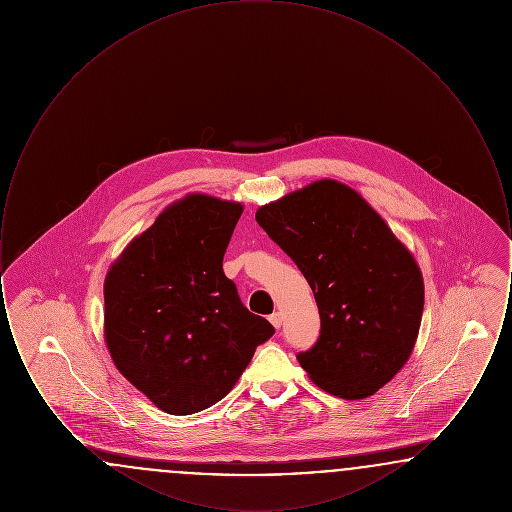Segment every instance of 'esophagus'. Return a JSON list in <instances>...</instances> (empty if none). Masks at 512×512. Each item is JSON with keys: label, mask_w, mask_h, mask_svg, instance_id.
<instances>
[{"label": "esophagus", "mask_w": 512, "mask_h": 512, "mask_svg": "<svg viewBox=\"0 0 512 512\" xmlns=\"http://www.w3.org/2000/svg\"><path fill=\"white\" fill-rule=\"evenodd\" d=\"M268 320L272 322L274 328H280V326H282V315H280V313H272V315L268 317Z\"/></svg>", "instance_id": "obj_1"}]
</instances>
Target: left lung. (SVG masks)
Returning <instances> with one entry per match:
<instances>
[{"mask_svg": "<svg viewBox=\"0 0 512 512\" xmlns=\"http://www.w3.org/2000/svg\"><path fill=\"white\" fill-rule=\"evenodd\" d=\"M257 224L315 293L320 336L297 353L318 388L365 399L407 363L424 309L413 255L365 199L336 180L263 205Z\"/></svg>", "mask_w": 512, "mask_h": 512, "instance_id": "1", "label": "left lung"}]
</instances>
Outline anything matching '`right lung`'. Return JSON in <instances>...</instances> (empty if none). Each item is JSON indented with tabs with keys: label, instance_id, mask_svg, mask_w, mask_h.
Wrapping results in <instances>:
<instances>
[{
	"label": "right lung",
	"instance_id": "add662e5",
	"mask_svg": "<svg viewBox=\"0 0 512 512\" xmlns=\"http://www.w3.org/2000/svg\"><path fill=\"white\" fill-rule=\"evenodd\" d=\"M242 211L234 201L188 195L134 238L105 278L109 353L165 413L215 405L274 334L222 270Z\"/></svg>",
	"mask_w": 512,
	"mask_h": 512
}]
</instances>
